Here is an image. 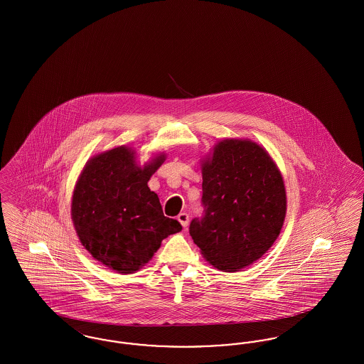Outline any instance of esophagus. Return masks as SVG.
Listing matches in <instances>:
<instances>
[{
	"label": "esophagus",
	"instance_id": "esophagus-1",
	"mask_svg": "<svg viewBox=\"0 0 364 364\" xmlns=\"http://www.w3.org/2000/svg\"><path fill=\"white\" fill-rule=\"evenodd\" d=\"M177 220H178V223L181 224L183 228H187L188 223H190V215H188L187 213H180V214L177 215Z\"/></svg>",
	"mask_w": 364,
	"mask_h": 364
}]
</instances>
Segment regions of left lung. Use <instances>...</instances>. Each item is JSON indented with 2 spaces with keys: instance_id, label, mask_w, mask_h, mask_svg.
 I'll return each instance as SVG.
<instances>
[{
  "instance_id": "obj_1",
  "label": "left lung",
  "mask_w": 364,
  "mask_h": 364,
  "mask_svg": "<svg viewBox=\"0 0 364 364\" xmlns=\"http://www.w3.org/2000/svg\"><path fill=\"white\" fill-rule=\"evenodd\" d=\"M202 218L190 235L205 259L226 273L250 266L277 240L287 213L282 176L251 140L225 139L202 164Z\"/></svg>"
}]
</instances>
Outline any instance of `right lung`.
<instances>
[{"label":"right lung","mask_w":364,"mask_h":364,"mask_svg":"<svg viewBox=\"0 0 364 364\" xmlns=\"http://www.w3.org/2000/svg\"><path fill=\"white\" fill-rule=\"evenodd\" d=\"M164 161L159 154L141 168L120 146L92 156L77 178L70 208L76 233L94 259L117 273L138 272L165 237L181 230L147 186Z\"/></svg>","instance_id":"add662e5"}]
</instances>
